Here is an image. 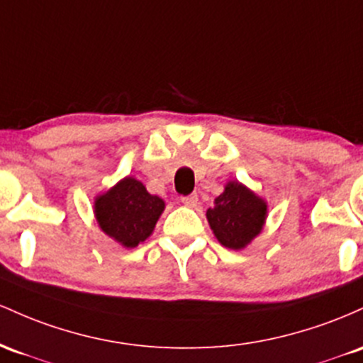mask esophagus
<instances>
[{
	"instance_id": "34e87169",
	"label": "esophagus",
	"mask_w": 363,
	"mask_h": 363,
	"mask_svg": "<svg viewBox=\"0 0 363 363\" xmlns=\"http://www.w3.org/2000/svg\"><path fill=\"white\" fill-rule=\"evenodd\" d=\"M180 201L185 203L186 207H194V206H197L199 197L195 194H190V195H183V197H180Z\"/></svg>"
}]
</instances>
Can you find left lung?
Masks as SVG:
<instances>
[{"instance_id": "8db88e82", "label": "left lung", "mask_w": 363, "mask_h": 363, "mask_svg": "<svg viewBox=\"0 0 363 363\" xmlns=\"http://www.w3.org/2000/svg\"><path fill=\"white\" fill-rule=\"evenodd\" d=\"M266 213L262 199L238 182H230L213 209H207V221L221 245L240 250L260 233Z\"/></svg>"}]
</instances>
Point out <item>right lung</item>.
<instances>
[{
  "label": "right lung",
  "mask_w": 363,
  "mask_h": 363,
  "mask_svg": "<svg viewBox=\"0 0 363 363\" xmlns=\"http://www.w3.org/2000/svg\"><path fill=\"white\" fill-rule=\"evenodd\" d=\"M162 209V199L150 195L135 178H125L96 201L101 230L128 248L152 233Z\"/></svg>",
  "instance_id": "1"
}]
</instances>
